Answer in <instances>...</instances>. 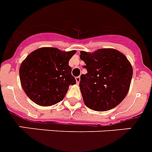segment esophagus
Masks as SVG:
<instances>
[{
    "label": "esophagus",
    "mask_w": 152,
    "mask_h": 152,
    "mask_svg": "<svg viewBox=\"0 0 152 152\" xmlns=\"http://www.w3.org/2000/svg\"><path fill=\"white\" fill-rule=\"evenodd\" d=\"M80 81H81V79H80V77H76V82H77V84H79Z\"/></svg>",
    "instance_id": "esophagus-1"
}]
</instances>
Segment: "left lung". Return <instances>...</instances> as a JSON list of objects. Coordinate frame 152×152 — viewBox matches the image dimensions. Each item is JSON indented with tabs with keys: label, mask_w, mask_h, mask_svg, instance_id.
I'll return each instance as SVG.
<instances>
[{
	"label": "left lung",
	"mask_w": 152,
	"mask_h": 152,
	"mask_svg": "<svg viewBox=\"0 0 152 152\" xmlns=\"http://www.w3.org/2000/svg\"><path fill=\"white\" fill-rule=\"evenodd\" d=\"M80 53L87 69V74L81 75L79 83L86 107L96 111H106L118 106L129 90L133 77L130 62L114 48Z\"/></svg>",
	"instance_id": "obj_1"
}]
</instances>
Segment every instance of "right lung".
<instances>
[{"label":"right lung","mask_w":152,"mask_h":152,"mask_svg":"<svg viewBox=\"0 0 152 152\" xmlns=\"http://www.w3.org/2000/svg\"><path fill=\"white\" fill-rule=\"evenodd\" d=\"M76 51L43 47L33 51L22 62L19 78L25 93L33 102L42 107L59 103L69 86L76 84L71 75L69 60Z\"/></svg>","instance_id":"1"}]
</instances>
